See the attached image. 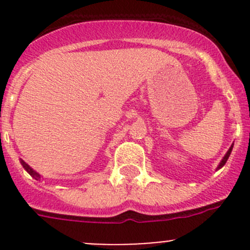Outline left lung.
<instances>
[{
    "instance_id": "left-lung-1",
    "label": "left lung",
    "mask_w": 250,
    "mask_h": 250,
    "mask_svg": "<svg viewBox=\"0 0 250 250\" xmlns=\"http://www.w3.org/2000/svg\"><path fill=\"white\" fill-rule=\"evenodd\" d=\"M232 148H233V144H232V145L230 146V148H229V150H228V152L225 153V156H224V157H223V160L220 161V163H219V166H218V167H216V170H219V169H220V168H223L224 166H225L226 161H228V160H229V157H230V155H231V151H232Z\"/></svg>"
}]
</instances>
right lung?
I'll list each match as a JSON object with an SVG mask.
<instances>
[{
  "instance_id": "right-lung-1",
  "label": "right lung",
  "mask_w": 250,
  "mask_h": 250,
  "mask_svg": "<svg viewBox=\"0 0 250 250\" xmlns=\"http://www.w3.org/2000/svg\"><path fill=\"white\" fill-rule=\"evenodd\" d=\"M20 163H21V166H22V168H24V169L25 170H26V172L27 173H29L30 174V175H31L32 176V178H34V179H36V180H41V178H42V176L41 175H40V174L39 173H37L36 172V170H34V169H32V168L31 167H30V166L29 165H27V163L26 162H24V161H22L21 160V158H20Z\"/></svg>"
}]
</instances>
